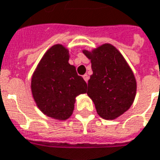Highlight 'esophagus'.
<instances>
[{"label": "esophagus", "instance_id": "obj_1", "mask_svg": "<svg viewBox=\"0 0 160 160\" xmlns=\"http://www.w3.org/2000/svg\"><path fill=\"white\" fill-rule=\"evenodd\" d=\"M83 79H84V80H85V81H86V82H88V79H89V77H88V74H84V75H83Z\"/></svg>", "mask_w": 160, "mask_h": 160}]
</instances>
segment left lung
Wrapping results in <instances>:
<instances>
[{"label": "left lung", "instance_id": "8db88e82", "mask_svg": "<svg viewBox=\"0 0 160 160\" xmlns=\"http://www.w3.org/2000/svg\"><path fill=\"white\" fill-rule=\"evenodd\" d=\"M90 60L92 74L88 80V95L97 113L112 120L129 109L137 92L134 73L122 53L105 43L92 50H82Z\"/></svg>", "mask_w": 160, "mask_h": 160}]
</instances>
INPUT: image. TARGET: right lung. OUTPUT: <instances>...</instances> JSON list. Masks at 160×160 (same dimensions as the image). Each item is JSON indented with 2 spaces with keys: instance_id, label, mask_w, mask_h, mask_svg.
Returning <instances> with one entry per match:
<instances>
[{
  "instance_id": "add662e5",
  "label": "right lung",
  "mask_w": 160,
  "mask_h": 160,
  "mask_svg": "<svg viewBox=\"0 0 160 160\" xmlns=\"http://www.w3.org/2000/svg\"><path fill=\"white\" fill-rule=\"evenodd\" d=\"M69 51L55 44L44 53L31 78L33 100L43 114L64 121L72 114L76 97L87 92L88 85L69 64Z\"/></svg>"
}]
</instances>
